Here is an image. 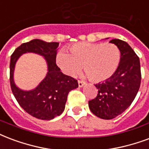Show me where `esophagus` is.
I'll return each mask as SVG.
<instances>
[{
	"label": "esophagus",
	"mask_w": 149,
	"mask_h": 149,
	"mask_svg": "<svg viewBox=\"0 0 149 149\" xmlns=\"http://www.w3.org/2000/svg\"><path fill=\"white\" fill-rule=\"evenodd\" d=\"M85 84V82H84V81H82V80H78V85H79V87L80 88H82V87H84V85Z\"/></svg>",
	"instance_id": "esophagus-1"
}]
</instances>
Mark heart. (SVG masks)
<instances>
[{
  "label": "heart",
  "mask_w": 149,
  "mask_h": 149,
  "mask_svg": "<svg viewBox=\"0 0 149 149\" xmlns=\"http://www.w3.org/2000/svg\"><path fill=\"white\" fill-rule=\"evenodd\" d=\"M69 54L61 49L56 64L64 73L75 77L81 67L91 80L103 81L113 76L119 65L121 53L114 43L82 42L69 47Z\"/></svg>",
  "instance_id": "1"
}]
</instances>
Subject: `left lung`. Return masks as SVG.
Instances as JSON below:
<instances>
[{
  "mask_svg": "<svg viewBox=\"0 0 149 149\" xmlns=\"http://www.w3.org/2000/svg\"><path fill=\"white\" fill-rule=\"evenodd\" d=\"M121 53L119 65L112 77L95 84L99 93L88 102L89 108L102 119H112L122 114L135 99L141 80L140 59L130 46L118 38L110 41Z\"/></svg>",
  "mask_w": 149,
  "mask_h": 149,
  "instance_id": "obj_1",
  "label": "left lung"
}]
</instances>
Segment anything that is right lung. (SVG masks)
Instances as JSON below:
<instances>
[{
  "label": "right lung",
  "instance_id": "right-lung-1",
  "mask_svg": "<svg viewBox=\"0 0 149 149\" xmlns=\"http://www.w3.org/2000/svg\"><path fill=\"white\" fill-rule=\"evenodd\" d=\"M59 42H47L41 39L21 44L11 56L10 84L17 102L27 113L41 120H51L65 110L69 92L78 88L77 80L63 74L56 65ZM33 52L43 56L47 65L46 77L34 89L25 91L16 86L14 71L16 61L24 53Z\"/></svg>",
  "mask_w": 149,
  "mask_h": 149
}]
</instances>
